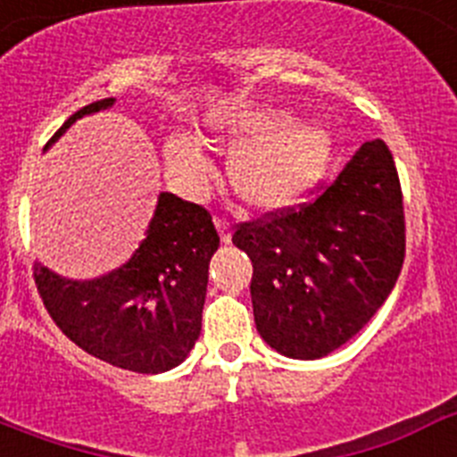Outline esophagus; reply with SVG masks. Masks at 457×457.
<instances>
[{"mask_svg":"<svg viewBox=\"0 0 457 457\" xmlns=\"http://www.w3.org/2000/svg\"><path fill=\"white\" fill-rule=\"evenodd\" d=\"M215 226H217V233H220L221 242H224V245H228V242H231V237H233L228 221L221 220V217H215Z\"/></svg>","mask_w":457,"mask_h":457,"instance_id":"1","label":"esophagus"}]
</instances>
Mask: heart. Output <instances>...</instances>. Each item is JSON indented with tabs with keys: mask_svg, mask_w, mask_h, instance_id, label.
<instances>
[{
	"mask_svg": "<svg viewBox=\"0 0 457 457\" xmlns=\"http://www.w3.org/2000/svg\"><path fill=\"white\" fill-rule=\"evenodd\" d=\"M201 139L233 148L226 176L242 204L253 210H281L300 201L325 173L332 157V132L320 120L286 119L265 104L228 103L210 109ZM169 183L189 199L208 192L212 164L194 137L171 135L164 141Z\"/></svg>",
	"mask_w": 457,
	"mask_h": 457,
	"instance_id": "1",
	"label": "heart"
}]
</instances>
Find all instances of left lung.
I'll return each instance as SVG.
<instances>
[{
    "instance_id": "left-lung-1",
    "label": "left lung",
    "mask_w": 457,
    "mask_h": 457,
    "mask_svg": "<svg viewBox=\"0 0 457 457\" xmlns=\"http://www.w3.org/2000/svg\"><path fill=\"white\" fill-rule=\"evenodd\" d=\"M233 245L252 258L253 320L270 348L290 359L341 348L385 304L405 258L385 141H366L316 201L237 226Z\"/></svg>"
}]
</instances>
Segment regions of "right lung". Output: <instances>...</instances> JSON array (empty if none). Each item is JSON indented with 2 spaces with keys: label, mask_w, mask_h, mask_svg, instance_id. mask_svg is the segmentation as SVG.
<instances>
[{
  "label": "right lung",
  "mask_w": 457,
  "mask_h": 457,
  "mask_svg": "<svg viewBox=\"0 0 457 457\" xmlns=\"http://www.w3.org/2000/svg\"><path fill=\"white\" fill-rule=\"evenodd\" d=\"M114 103L104 98L75 112L46 148L78 119ZM217 247L208 210L160 192L146 237L128 263L84 281L36 263L34 277L52 320L84 353L135 373H164L183 364L199 338Z\"/></svg>",
  "instance_id": "right-lung-1"
}]
</instances>
